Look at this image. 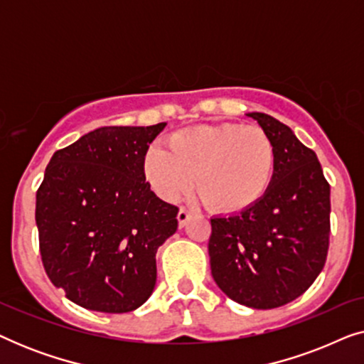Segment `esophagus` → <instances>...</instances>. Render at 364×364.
Masks as SVG:
<instances>
[{"label":"esophagus","mask_w":364,"mask_h":364,"mask_svg":"<svg viewBox=\"0 0 364 364\" xmlns=\"http://www.w3.org/2000/svg\"><path fill=\"white\" fill-rule=\"evenodd\" d=\"M192 212L187 210V208H181L177 213V220H178V227H186V223L188 222V218H191Z\"/></svg>","instance_id":"1"}]
</instances>
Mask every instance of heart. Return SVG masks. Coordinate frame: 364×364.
I'll use <instances>...</instances> for the list:
<instances>
[{"label":"heart","mask_w":364,"mask_h":364,"mask_svg":"<svg viewBox=\"0 0 364 364\" xmlns=\"http://www.w3.org/2000/svg\"><path fill=\"white\" fill-rule=\"evenodd\" d=\"M166 147L144 157V173L164 200L173 202L193 187L218 213H238L267 196L277 152L260 127L233 122L198 124L171 134Z\"/></svg>","instance_id":"1"}]
</instances>
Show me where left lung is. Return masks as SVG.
I'll return each instance as SVG.
<instances>
[{
	"instance_id": "1",
	"label": "left lung",
	"mask_w": 364,
	"mask_h": 364,
	"mask_svg": "<svg viewBox=\"0 0 364 364\" xmlns=\"http://www.w3.org/2000/svg\"><path fill=\"white\" fill-rule=\"evenodd\" d=\"M273 141L275 176L248 210L210 218L212 277L230 300L272 310L303 295L326 262L330 186L316 154L285 124L247 112Z\"/></svg>"
}]
</instances>
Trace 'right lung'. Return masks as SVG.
<instances>
[{
  "instance_id": "right-lung-1",
  "label": "right lung",
  "mask_w": 364,
  "mask_h": 364,
  "mask_svg": "<svg viewBox=\"0 0 364 364\" xmlns=\"http://www.w3.org/2000/svg\"><path fill=\"white\" fill-rule=\"evenodd\" d=\"M166 126L99 127L48 164L36 192L39 252L53 285L79 306L127 313L152 295L157 248L177 230L178 208L144 173Z\"/></svg>"
}]
</instances>
